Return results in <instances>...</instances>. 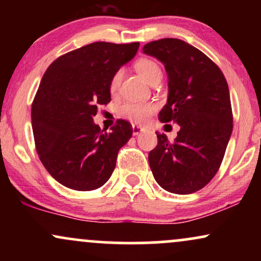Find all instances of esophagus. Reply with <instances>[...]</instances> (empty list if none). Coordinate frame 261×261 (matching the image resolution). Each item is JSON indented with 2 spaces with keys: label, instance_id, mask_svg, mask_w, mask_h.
I'll return each mask as SVG.
<instances>
[{
  "label": "esophagus",
  "instance_id": "1",
  "mask_svg": "<svg viewBox=\"0 0 261 261\" xmlns=\"http://www.w3.org/2000/svg\"><path fill=\"white\" fill-rule=\"evenodd\" d=\"M143 131V127L139 126V125H133V134L134 136H137V135L141 134Z\"/></svg>",
  "mask_w": 261,
  "mask_h": 261
}]
</instances>
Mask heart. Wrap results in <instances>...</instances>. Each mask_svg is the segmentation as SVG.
I'll return each mask as SVG.
<instances>
[{"mask_svg": "<svg viewBox=\"0 0 261 261\" xmlns=\"http://www.w3.org/2000/svg\"><path fill=\"white\" fill-rule=\"evenodd\" d=\"M135 70L142 77L143 80L151 83L155 79H161L162 71L157 62L151 59H140L135 62ZM121 80V72L118 71L110 80V92H116L119 83ZM155 107L152 103H143V101H126L119 108V114L124 116L127 120L136 122V124H142L154 112Z\"/></svg>", "mask_w": 261, "mask_h": 261, "instance_id": "heart-1", "label": "heart"}]
</instances>
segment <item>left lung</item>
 Instances as JSON below:
<instances>
[{"label": "left lung", "mask_w": 261, "mask_h": 261, "mask_svg": "<svg viewBox=\"0 0 261 261\" xmlns=\"http://www.w3.org/2000/svg\"><path fill=\"white\" fill-rule=\"evenodd\" d=\"M142 51L160 60L168 76V99L158 119L180 127L174 141L157 134L149 167L164 190L193 194L217 173L232 135L228 85L212 60L180 39L151 41Z\"/></svg>", "instance_id": "8db88e82"}]
</instances>
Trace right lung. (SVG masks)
I'll use <instances>...</instances> for the list:
<instances>
[{"label":"right lung","mask_w":261,"mask_h":261,"mask_svg":"<svg viewBox=\"0 0 261 261\" xmlns=\"http://www.w3.org/2000/svg\"><path fill=\"white\" fill-rule=\"evenodd\" d=\"M139 46L97 41L60 56L45 71L32 106L33 134L41 163L66 188L89 191L106 184L133 136L127 121L103 133L93 116L112 99L110 80Z\"/></svg>","instance_id":"add662e5"}]
</instances>
